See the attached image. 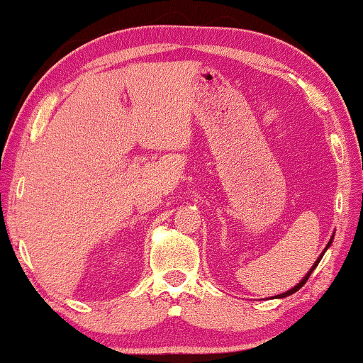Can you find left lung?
Segmentation results:
<instances>
[{
  "label": "left lung",
  "instance_id": "left-lung-1",
  "mask_svg": "<svg viewBox=\"0 0 363 363\" xmlns=\"http://www.w3.org/2000/svg\"><path fill=\"white\" fill-rule=\"evenodd\" d=\"M331 242H333V237H331V240H329V242H328V245H326V249L329 247V245H331ZM326 249H324V251H323V254H324V252H326ZM323 254H320V256L318 257V261H315V262H314V264H312L311 272H309V273H307V274H306V277H303V278H302V281H301V283H297V285H295V286H294V289H291V290H289V291H285V294H280V295H278V298H283V297H289V295H291V294H295V291H297L298 289H302V286H303V283H306L307 280H309L311 273H312V272H314V269H315V266H318V264H319V261H320V257H323Z\"/></svg>",
  "mask_w": 363,
  "mask_h": 363
}]
</instances>
